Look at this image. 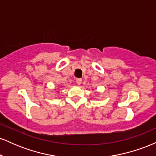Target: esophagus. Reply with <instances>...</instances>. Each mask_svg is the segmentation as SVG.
<instances>
[{"label":"esophagus","mask_w":156,"mask_h":156,"mask_svg":"<svg viewBox=\"0 0 156 156\" xmlns=\"http://www.w3.org/2000/svg\"><path fill=\"white\" fill-rule=\"evenodd\" d=\"M81 82H82L81 78H77L76 79V83L78 84V85H80V84H81Z\"/></svg>","instance_id":"1"}]
</instances>
